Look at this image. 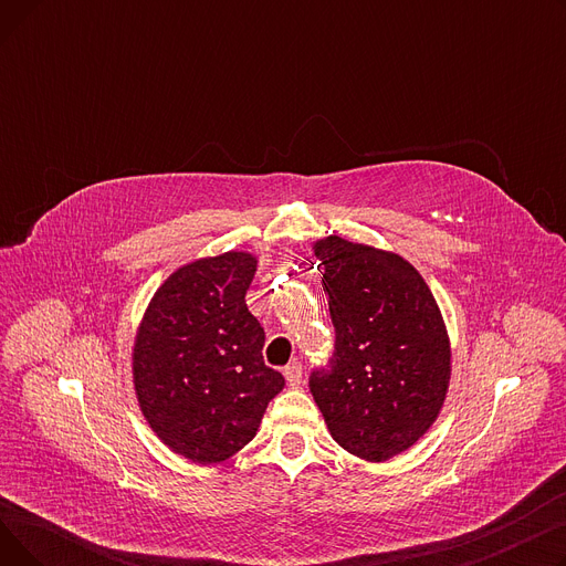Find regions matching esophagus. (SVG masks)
Returning a JSON list of instances; mask_svg holds the SVG:
<instances>
[{
    "label": "esophagus",
    "mask_w": 566,
    "mask_h": 566,
    "mask_svg": "<svg viewBox=\"0 0 566 566\" xmlns=\"http://www.w3.org/2000/svg\"><path fill=\"white\" fill-rule=\"evenodd\" d=\"M284 378L286 382L291 385V388H295V385L303 382V365L301 363H289L284 367Z\"/></svg>",
    "instance_id": "esophagus-1"
}]
</instances>
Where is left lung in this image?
Returning <instances> with one entry per match:
<instances>
[{"mask_svg":"<svg viewBox=\"0 0 566 566\" xmlns=\"http://www.w3.org/2000/svg\"><path fill=\"white\" fill-rule=\"evenodd\" d=\"M335 353L310 376L331 436L365 461H388L436 422L452 350L422 275L399 254L328 235L314 243Z\"/></svg>","mask_w":566,"mask_h":566,"instance_id":"8db88e82","label":"left lung"}]
</instances>
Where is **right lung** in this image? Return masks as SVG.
Wrapping results in <instances>:
<instances>
[{
    "label": "right lung",
    "mask_w": 566,
    "mask_h": 566,
    "mask_svg": "<svg viewBox=\"0 0 566 566\" xmlns=\"http://www.w3.org/2000/svg\"><path fill=\"white\" fill-rule=\"evenodd\" d=\"M250 252L197 259L148 303L133 348V382L148 427L176 454L211 465L256 436L284 376L263 363V328L245 305Z\"/></svg>",
    "instance_id": "right-lung-1"
}]
</instances>
